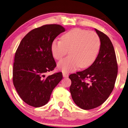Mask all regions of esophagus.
Masks as SVG:
<instances>
[{
  "label": "esophagus",
  "mask_w": 128,
  "mask_h": 128,
  "mask_svg": "<svg viewBox=\"0 0 128 128\" xmlns=\"http://www.w3.org/2000/svg\"><path fill=\"white\" fill-rule=\"evenodd\" d=\"M62 75H63V76L64 77V78H67V77L68 76V74L67 72H63L62 73Z\"/></svg>",
  "instance_id": "obj_1"
}]
</instances>
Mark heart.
Here are the masks:
<instances>
[{"mask_svg": "<svg viewBox=\"0 0 128 128\" xmlns=\"http://www.w3.org/2000/svg\"><path fill=\"white\" fill-rule=\"evenodd\" d=\"M100 47L99 37L95 32L74 28L63 34L60 41L54 40L50 48L56 60H61L69 50L70 56L58 64V68L68 72L79 67L83 68L91 66L97 57Z\"/></svg>", "mask_w": 128, "mask_h": 128, "instance_id": "heart-1", "label": "heart"}]
</instances>
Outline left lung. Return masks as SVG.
<instances>
[{
	"label": "left lung",
	"instance_id": "1",
	"mask_svg": "<svg viewBox=\"0 0 128 128\" xmlns=\"http://www.w3.org/2000/svg\"><path fill=\"white\" fill-rule=\"evenodd\" d=\"M95 30L100 40L99 52L95 60L88 68L68 76L72 80L70 91L72 100L85 110L95 108L106 102L114 90L118 72L111 41L104 33Z\"/></svg>",
	"mask_w": 128,
	"mask_h": 128
}]
</instances>
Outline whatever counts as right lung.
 <instances>
[{"instance_id": "right-lung-1", "label": "right lung", "mask_w": 128, "mask_h": 128, "mask_svg": "<svg viewBox=\"0 0 128 128\" xmlns=\"http://www.w3.org/2000/svg\"><path fill=\"white\" fill-rule=\"evenodd\" d=\"M65 29L60 25H45L30 31L21 41L14 56V85L23 101L34 107L47 104L63 76L61 72L45 76L56 63L51 44Z\"/></svg>"}]
</instances>
